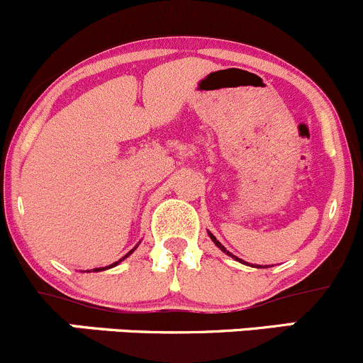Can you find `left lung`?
<instances>
[{"mask_svg": "<svg viewBox=\"0 0 363 363\" xmlns=\"http://www.w3.org/2000/svg\"><path fill=\"white\" fill-rule=\"evenodd\" d=\"M208 235H210V238H211V240H213V243H215V245H217V247H218V249H220V250H224V252H225V254H228V256L235 257V259H236V261H240V263H245V261L238 259V257H236V256H233V254H231V252H228V250H225V247H224V245H222V243H220V242H218V240H217V238H215V236H213V235H211V233H208ZM250 267H254V264H250ZM256 267H257V268H261V264H256ZM267 268H268V267H267Z\"/></svg>", "mask_w": 363, "mask_h": 363, "instance_id": "left-lung-1", "label": "left lung"}]
</instances>
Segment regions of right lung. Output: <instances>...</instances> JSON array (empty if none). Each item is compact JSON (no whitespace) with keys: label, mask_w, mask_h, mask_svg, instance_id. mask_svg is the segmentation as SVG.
<instances>
[{"label":"right lung","mask_w":363,"mask_h":363,"mask_svg":"<svg viewBox=\"0 0 363 363\" xmlns=\"http://www.w3.org/2000/svg\"><path fill=\"white\" fill-rule=\"evenodd\" d=\"M135 249H138V245H135V247H134V249H132V250H130V252H128V254H125V256H123V257H121V259H120V261H116V263L109 264V267H106V268H95V270H93V272H102V270H109V268L116 267V264H120V263H121V261H123V259H127V257H128V256H130V254H132V252H134V250H135Z\"/></svg>","instance_id":"1"}]
</instances>
